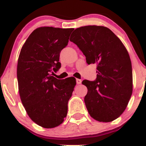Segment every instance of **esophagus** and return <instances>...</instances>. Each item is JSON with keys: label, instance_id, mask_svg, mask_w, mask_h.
Returning a JSON list of instances; mask_svg holds the SVG:
<instances>
[{"label": "esophagus", "instance_id": "1", "mask_svg": "<svg viewBox=\"0 0 146 146\" xmlns=\"http://www.w3.org/2000/svg\"><path fill=\"white\" fill-rule=\"evenodd\" d=\"M76 83L77 84H80L82 83V80L80 79H76Z\"/></svg>", "mask_w": 146, "mask_h": 146}]
</instances>
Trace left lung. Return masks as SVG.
Masks as SVG:
<instances>
[{"label":"left lung","mask_w":146,"mask_h":146,"mask_svg":"<svg viewBox=\"0 0 146 146\" xmlns=\"http://www.w3.org/2000/svg\"><path fill=\"white\" fill-rule=\"evenodd\" d=\"M70 40L86 57V62L97 64V78L84 80L88 88L86 107L95 120L110 122L124 111L132 93L130 56L119 38L108 28L84 26L71 34Z\"/></svg>","instance_id":"left-lung-1"}]
</instances>
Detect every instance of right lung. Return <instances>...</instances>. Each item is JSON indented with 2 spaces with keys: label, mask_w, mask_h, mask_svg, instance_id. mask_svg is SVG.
I'll use <instances>...</instances> for the list:
<instances>
[{
  "label": "right lung",
  "mask_w": 146,
  "mask_h": 146,
  "mask_svg": "<svg viewBox=\"0 0 146 146\" xmlns=\"http://www.w3.org/2000/svg\"><path fill=\"white\" fill-rule=\"evenodd\" d=\"M74 29L43 27L35 29L21 48L17 66L20 97L33 121L45 128L61 124L76 84L73 77L52 76L61 67L60 52Z\"/></svg>",
  "instance_id": "obj_1"
}]
</instances>
